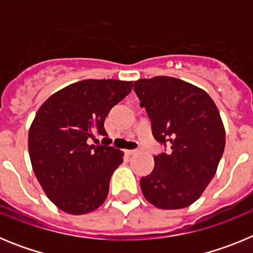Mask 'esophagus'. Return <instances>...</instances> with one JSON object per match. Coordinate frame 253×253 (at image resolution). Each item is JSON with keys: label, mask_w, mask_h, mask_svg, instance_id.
<instances>
[{"label": "esophagus", "mask_w": 253, "mask_h": 253, "mask_svg": "<svg viewBox=\"0 0 253 253\" xmlns=\"http://www.w3.org/2000/svg\"><path fill=\"white\" fill-rule=\"evenodd\" d=\"M125 153L128 154V156H134V154L138 153V151H135V149H130V151H125Z\"/></svg>", "instance_id": "34e87169"}]
</instances>
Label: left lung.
Masks as SVG:
<instances>
[{"instance_id":"1","label":"left lung","mask_w":253,"mask_h":253,"mask_svg":"<svg viewBox=\"0 0 253 253\" xmlns=\"http://www.w3.org/2000/svg\"><path fill=\"white\" fill-rule=\"evenodd\" d=\"M134 91L146 107L156 140L171 147L154 156V169L140 178L144 198L160 209L196 202L215 175L225 146L216 105L204 90L167 76L142 78Z\"/></svg>"}]
</instances>
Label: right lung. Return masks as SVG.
<instances>
[{
    "label": "right lung",
    "mask_w": 253,
    "mask_h": 253,
    "mask_svg": "<svg viewBox=\"0 0 253 253\" xmlns=\"http://www.w3.org/2000/svg\"><path fill=\"white\" fill-rule=\"evenodd\" d=\"M133 82L84 80L44 102L29 129V154L39 184L50 202L80 215L100 207L109 193L123 152L88 144L95 133L106 137L105 118L131 91Z\"/></svg>",
    "instance_id": "obj_1"
}]
</instances>
